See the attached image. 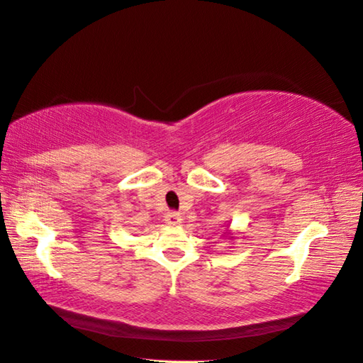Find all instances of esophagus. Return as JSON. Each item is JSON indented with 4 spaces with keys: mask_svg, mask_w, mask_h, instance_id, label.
I'll use <instances>...</instances> for the list:
<instances>
[{
    "mask_svg": "<svg viewBox=\"0 0 363 363\" xmlns=\"http://www.w3.org/2000/svg\"><path fill=\"white\" fill-rule=\"evenodd\" d=\"M166 223H167L169 225H179V224H182L180 213H177V211L167 213V214H166Z\"/></svg>",
    "mask_w": 363,
    "mask_h": 363,
    "instance_id": "34e87169",
    "label": "esophagus"
}]
</instances>
